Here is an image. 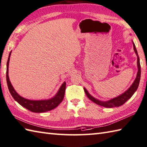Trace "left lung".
Instances as JSON below:
<instances>
[{
    "label": "left lung",
    "instance_id": "8db88e82",
    "mask_svg": "<svg viewBox=\"0 0 147 147\" xmlns=\"http://www.w3.org/2000/svg\"><path fill=\"white\" fill-rule=\"evenodd\" d=\"M133 45V49L134 52H135L136 56H137V67H138V72L136 74V77L134 79V82H133L132 84L129 88L126 91L124 92L123 93L119 95L118 96H116L113 98H112L111 100H108V101H101L98 100L97 98H95L94 97L92 96V95L89 94V92L88 91V90L84 88V90L85 91V93L86 94L87 96L88 97L89 100H91L92 102L94 103L100 105L101 107H104L106 108H113V107H118L124 104L126 101L130 99L132 96L134 94V92L137 90L138 88L140 80V77H141V67H140V58L138 55V52L136 48L135 47V45L132 40Z\"/></svg>",
    "mask_w": 147,
    "mask_h": 147
}]
</instances>
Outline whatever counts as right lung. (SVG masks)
Here are the masks:
<instances>
[{
	"label": "right lung",
	"instance_id": "obj_1",
	"mask_svg": "<svg viewBox=\"0 0 147 147\" xmlns=\"http://www.w3.org/2000/svg\"><path fill=\"white\" fill-rule=\"evenodd\" d=\"M11 52L9 55L7 62V71H6V80L8 86L9 91L12 96L14 99V100L17 101L20 105L25 107V109H28L30 111L35 113H44L47 111H50L56 107H58L64 98L65 88H66V82H64L62 84L60 88H59L58 92L53 97L47 100H29L22 97L18 92L15 91L13 85L9 77V63L10 56Z\"/></svg>",
	"mask_w": 147,
	"mask_h": 147
}]
</instances>
